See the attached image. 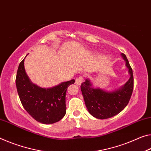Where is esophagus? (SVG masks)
I'll list each match as a JSON object with an SVG mask.
<instances>
[{
    "label": "esophagus",
    "instance_id": "34e87169",
    "mask_svg": "<svg viewBox=\"0 0 151 151\" xmlns=\"http://www.w3.org/2000/svg\"><path fill=\"white\" fill-rule=\"evenodd\" d=\"M83 78L81 77V76H79V77L77 78H76V81H75V84H76V85H81V83H83Z\"/></svg>",
    "mask_w": 151,
    "mask_h": 151
}]
</instances>
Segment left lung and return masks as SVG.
Returning <instances> with one entry per match:
<instances>
[{"mask_svg": "<svg viewBox=\"0 0 151 151\" xmlns=\"http://www.w3.org/2000/svg\"><path fill=\"white\" fill-rule=\"evenodd\" d=\"M121 56L130 75V78L124 85L108 91L99 87L94 88L88 78L81 85L85 106L94 118L101 119L111 118L120 113L130 101L134 87L132 70L126 55L122 53Z\"/></svg>", "mask_w": 151, "mask_h": 151, "instance_id": "1", "label": "left lung"}]
</instances>
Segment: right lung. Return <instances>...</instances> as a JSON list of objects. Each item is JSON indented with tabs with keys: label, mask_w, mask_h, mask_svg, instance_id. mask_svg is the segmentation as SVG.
Instances as JSON below:
<instances>
[{
	"label": "right lung",
	"mask_w": 151,
	"mask_h": 151,
	"mask_svg": "<svg viewBox=\"0 0 151 151\" xmlns=\"http://www.w3.org/2000/svg\"><path fill=\"white\" fill-rule=\"evenodd\" d=\"M25 58L19 65L16 76V87L21 104L27 113L39 122H57L65 116L67 88L75 83V80L63 82L52 87H40L33 83L26 73Z\"/></svg>",
	"instance_id": "right-lung-1"
}]
</instances>
